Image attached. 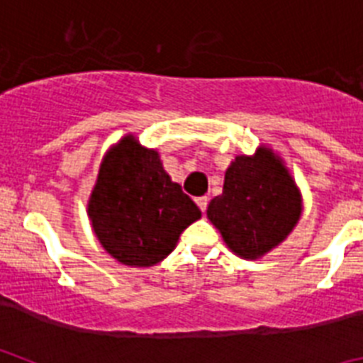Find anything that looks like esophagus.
<instances>
[{"instance_id": "1", "label": "esophagus", "mask_w": 363, "mask_h": 363, "mask_svg": "<svg viewBox=\"0 0 363 363\" xmlns=\"http://www.w3.org/2000/svg\"><path fill=\"white\" fill-rule=\"evenodd\" d=\"M207 203H209V198H207V196L196 198V205L200 207L201 213H205V209H207Z\"/></svg>"}]
</instances>
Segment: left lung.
Segmentation results:
<instances>
[{"instance_id": "obj_1", "label": "left lung", "mask_w": 363, "mask_h": 363, "mask_svg": "<svg viewBox=\"0 0 363 363\" xmlns=\"http://www.w3.org/2000/svg\"><path fill=\"white\" fill-rule=\"evenodd\" d=\"M301 209V192L284 160L259 145L230 162L223 192L211 200L207 218L234 255L258 259L285 242Z\"/></svg>"}]
</instances>
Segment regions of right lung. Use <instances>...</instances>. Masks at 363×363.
Returning a JSON list of instances; mask_svg holds the SVG:
<instances>
[{
	"instance_id": "1",
	"label": "right lung",
	"mask_w": 363,
	"mask_h": 363,
	"mask_svg": "<svg viewBox=\"0 0 363 363\" xmlns=\"http://www.w3.org/2000/svg\"><path fill=\"white\" fill-rule=\"evenodd\" d=\"M92 230L120 264L152 267L174 251L179 234L201 218L172 182L156 149L127 134L105 152L86 201Z\"/></svg>"
}]
</instances>
